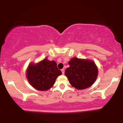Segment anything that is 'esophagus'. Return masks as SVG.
Segmentation results:
<instances>
[{
  "label": "esophagus",
  "mask_w": 123,
  "mask_h": 123,
  "mask_svg": "<svg viewBox=\"0 0 123 123\" xmlns=\"http://www.w3.org/2000/svg\"><path fill=\"white\" fill-rule=\"evenodd\" d=\"M61 72H62V74H64V73H65V69H61Z\"/></svg>",
  "instance_id": "34e87169"
}]
</instances>
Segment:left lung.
<instances>
[{"mask_svg": "<svg viewBox=\"0 0 123 123\" xmlns=\"http://www.w3.org/2000/svg\"><path fill=\"white\" fill-rule=\"evenodd\" d=\"M65 74L72 86L78 90L90 87L95 82L98 75V69L95 63L90 60L73 58L68 62Z\"/></svg>", "mask_w": 123, "mask_h": 123, "instance_id": "8db88e82", "label": "left lung"}]
</instances>
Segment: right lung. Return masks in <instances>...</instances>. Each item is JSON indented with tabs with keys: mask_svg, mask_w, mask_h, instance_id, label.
Listing matches in <instances>:
<instances>
[{
	"mask_svg": "<svg viewBox=\"0 0 123 123\" xmlns=\"http://www.w3.org/2000/svg\"><path fill=\"white\" fill-rule=\"evenodd\" d=\"M62 74L54 61L44 59L36 65L30 64L26 76L31 85L40 91L49 90L54 85L56 79Z\"/></svg>",
	"mask_w": 123,
	"mask_h": 123,
	"instance_id": "1",
	"label": "right lung"
}]
</instances>
